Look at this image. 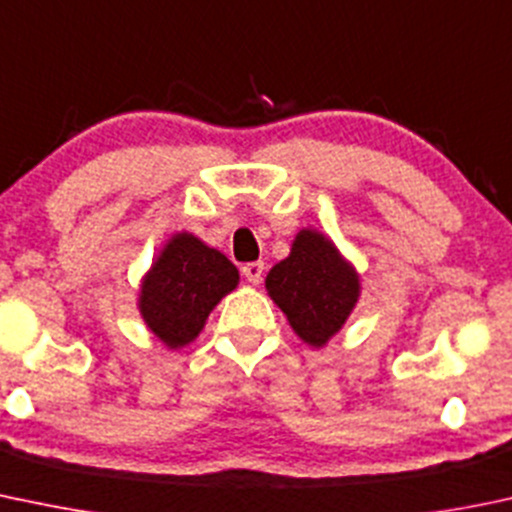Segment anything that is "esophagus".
<instances>
[{"instance_id": "esophagus-1", "label": "esophagus", "mask_w": 512, "mask_h": 512, "mask_svg": "<svg viewBox=\"0 0 512 512\" xmlns=\"http://www.w3.org/2000/svg\"><path fill=\"white\" fill-rule=\"evenodd\" d=\"M242 277L247 279L250 284H260L262 277H265V262H247V265H242Z\"/></svg>"}]
</instances>
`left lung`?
Returning a JSON list of instances; mask_svg holds the SVG:
<instances>
[{
  "label": "left lung",
  "instance_id": "8db88e82",
  "mask_svg": "<svg viewBox=\"0 0 512 512\" xmlns=\"http://www.w3.org/2000/svg\"><path fill=\"white\" fill-rule=\"evenodd\" d=\"M267 294L289 326L311 348H324L353 314L360 299V274L328 235L301 228L292 250L265 279Z\"/></svg>",
  "mask_w": 512,
  "mask_h": 512
}]
</instances>
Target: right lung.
Instances as JSON below:
<instances>
[{
	"label": "right lung",
	"mask_w": 512,
	"mask_h": 512,
	"mask_svg": "<svg viewBox=\"0 0 512 512\" xmlns=\"http://www.w3.org/2000/svg\"><path fill=\"white\" fill-rule=\"evenodd\" d=\"M238 284V267L223 252L181 230L161 245L144 272L137 309L157 341L176 351L196 341L211 311Z\"/></svg>",
	"instance_id": "add662e5"
}]
</instances>
